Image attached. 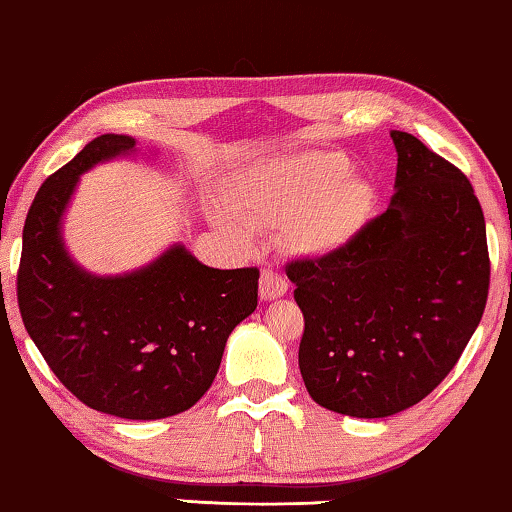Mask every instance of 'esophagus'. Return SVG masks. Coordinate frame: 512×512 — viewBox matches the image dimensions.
<instances>
[{"label":"esophagus","mask_w":512,"mask_h":512,"mask_svg":"<svg viewBox=\"0 0 512 512\" xmlns=\"http://www.w3.org/2000/svg\"><path fill=\"white\" fill-rule=\"evenodd\" d=\"M285 292H287L285 278L280 276L278 271L264 269L262 278H259V297H262L264 301H271V299L285 297Z\"/></svg>","instance_id":"esophagus-1"}]
</instances>
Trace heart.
I'll use <instances>...</instances> for the list:
<instances>
[{
	"mask_svg": "<svg viewBox=\"0 0 512 512\" xmlns=\"http://www.w3.org/2000/svg\"><path fill=\"white\" fill-rule=\"evenodd\" d=\"M229 206H213L208 218L236 246L250 248L255 234L283 229L297 253L325 255L362 227L373 192L348 176L338 153L273 157L243 169L225 192Z\"/></svg>",
	"mask_w": 512,
	"mask_h": 512,
	"instance_id": "heart-1",
	"label": "heart"
}]
</instances>
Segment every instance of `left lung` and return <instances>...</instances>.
<instances>
[{"label": "left lung", "mask_w": 512, "mask_h": 512, "mask_svg": "<svg viewBox=\"0 0 512 512\" xmlns=\"http://www.w3.org/2000/svg\"><path fill=\"white\" fill-rule=\"evenodd\" d=\"M390 206L320 259L287 264L304 313L299 369L315 403L387 417L452 371L487 304L485 215L462 171L408 132H390Z\"/></svg>", "instance_id": "left-lung-1"}]
</instances>
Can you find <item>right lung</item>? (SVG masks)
I'll return each mask as SVG.
<instances>
[{
	"instance_id": "1",
	"label": "right lung",
	"mask_w": 512,
	"mask_h": 512,
	"mask_svg": "<svg viewBox=\"0 0 512 512\" xmlns=\"http://www.w3.org/2000/svg\"><path fill=\"white\" fill-rule=\"evenodd\" d=\"M134 153L132 136L102 134L39 187L23 229L18 306L76 399L122 420H162L211 387L229 334L257 308L259 271L213 269L183 243L118 276L83 269L62 234L78 181Z\"/></svg>"
}]
</instances>
